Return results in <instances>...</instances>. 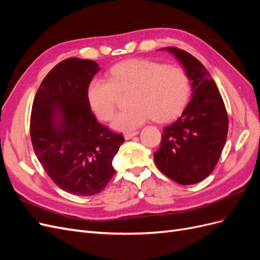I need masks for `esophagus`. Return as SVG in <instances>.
<instances>
[{
	"label": "esophagus",
	"instance_id": "obj_1",
	"mask_svg": "<svg viewBox=\"0 0 260 260\" xmlns=\"http://www.w3.org/2000/svg\"><path fill=\"white\" fill-rule=\"evenodd\" d=\"M139 135V132L138 131H132V132H127L124 135V139L125 140H130V139H132L133 137H136V136H138Z\"/></svg>",
	"mask_w": 260,
	"mask_h": 260
}]
</instances>
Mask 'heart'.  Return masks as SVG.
Segmentation results:
<instances>
[{
  "mask_svg": "<svg viewBox=\"0 0 260 260\" xmlns=\"http://www.w3.org/2000/svg\"><path fill=\"white\" fill-rule=\"evenodd\" d=\"M129 107L116 115L112 127L117 131H130L151 118L167 120L182 109L190 95V81L183 68L167 66L147 59L119 62L109 72L108 79L96 77L86 90L92 112L101 120H111L118 92H130Z\"/></svg>",
  "mask_w": 260,
  "mask_h": 260,
  "instance_id": "1",
  "label": "heart"
}]
</instances>
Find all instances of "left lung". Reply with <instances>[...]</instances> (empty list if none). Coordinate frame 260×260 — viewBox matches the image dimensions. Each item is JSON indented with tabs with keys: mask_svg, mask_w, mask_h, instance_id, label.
<instances>
[{
	"mask_svg": "<svg viewBox=\"0 0 260 260\" xmlns=\"http://www.w3.org/2000/svg\"><path fill=\"white\" fill-rule=\"evenodd\" d=\"M185 70L192 96L184 111L164 128L156 166L175 182L188 185L201 182L217 165L225 144L228 115L217 85L202 62L176 48H165Z\"/></svg>",
	"mask_w": 260,
	"mask_h": 260,
	"instance_id": "1",
	"label": "left lung"
}]
</instances>
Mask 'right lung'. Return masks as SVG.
<instances>
[{"label":"right lung","mask_w":260,"mask_h":260,"mask_svg":"<svg viewBox=\"0 0 260 260\" xmlns=\"http://www.w3.org/2000/svg\"><path fill=\"white\" fill-rule=\"evenodd\" d=\"M99 70L94 60L59 62L38 89L31 112L30 136L39 161L58 187L79 196L104 190L124 142L98 122L89 105L86 90Z\"/></svg>","instance_id":"1"}]
</instances>
